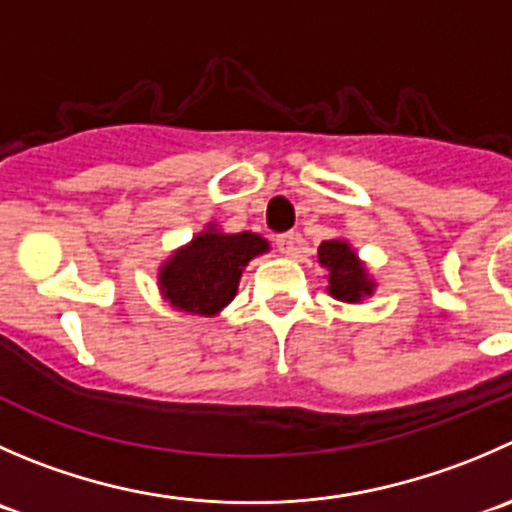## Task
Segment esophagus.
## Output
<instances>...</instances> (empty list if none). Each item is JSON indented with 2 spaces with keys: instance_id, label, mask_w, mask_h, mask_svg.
I'll return each instance as SVG.
<instances>
[{
  "instance_id": "34e87169",
  "label": "esophagus",
  "mask_w": 512,
  "mask_h": 512,
  "mask_svg": "<svg viewBox=\"0 0 512 512\" xmlns=\"http://www.w3.org/2000/svg\"><path fill=\"white\" fill-rule=\"evenodd\" d=\"M297 240H300V235H297V232H282V235L275 237V245H277V250L282 252V255H292Z\"/></svg>"
}]
</instances>
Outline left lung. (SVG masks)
I'll use <instances>...</instances> for the list:
<instances>
[{"label": "left lung", "mask_w": 512, "mask_h": 512, "mask_svg": "<svg viewBox=\"0 0 512 512\" xmlns=\"http://www.w3.org/2000/svg\"><path fill=\"white\" fill-rule=\"evenodd\" d=\"M315 257L317 265L327 270V292L335 300L347 302V305H360L362 300L375 295V277L370 275L367 265L345 237L322 240Z\"/></svg>", "instance_id": "left-lung-1"}]
</instances>
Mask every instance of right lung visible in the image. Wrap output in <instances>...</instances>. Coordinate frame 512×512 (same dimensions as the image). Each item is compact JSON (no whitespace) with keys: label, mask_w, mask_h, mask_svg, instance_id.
I'll return each instance as SVG.
<instances>
[{"label":"right lung","mask_w":512,"mask_h":512,"mask_svg":"<svg viewBox=\"0 0 512 512\" xmlns=\"http://www.w3.org/2000/svg\"><path fill=\"white\" fill-rule=\"evenodd\" d=\"M265 252H270L265 237L225 232L215 222H207L205 230L157 267L162 300L185 315L217 317L235 300L242 270Z\"/></svg>","instance_id":"right-lung-1"}]
</instances>
